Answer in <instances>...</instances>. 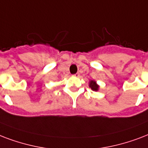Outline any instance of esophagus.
<instances>
[{"instance_id":"34e87169","label":"esophagus","mask_w":148,"mask_h":148,"mask_svg":"<svg viewBox=\"0 0 148 148\" xmlns=\"http://www.w3.org/2000/svg\"><path fill=\"white\" fill-rule=\"evenodd\" d=\"M80 75V74L79 73H75V74H74V75H73V76H74V77H79V76Z\"/></svg>"}]
</instances>
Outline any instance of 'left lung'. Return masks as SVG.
<instances>
[{
  "mask_svg": "<svg viewBox=\"0 0 148 148\" xmlns=\"http://www.w3.org/2000/svg\"><path fill=\"white\" fill-rule=\"evenodd\" d=\"M89 86H90V88H91V90L96 91V92L98 91L99 89V86L97 84L95 80H90V82H89Z\"/></svg>",
  "mask_w": 148,
  "mask_h": 148,
  "instance_id": "1",
  "label": "left lung"
}]
</instances>
